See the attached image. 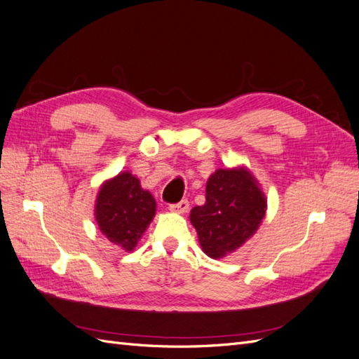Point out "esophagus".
Segmentation results:
<instances>
[{"instance_id": "esophagus-1", "label": "esophagus", "mask_w": 359, "mask_h": 359, "mask_svg": "<svg viewBox=\"0 0 359 359\" xmlns=\"http://www.w3.org/2000/svg\"><path fill=\"white\" fill-rule=\"evenodd\" d=\"M189 206H190L189 201H187V199H182V201H181V202H178V203H172V205H169V210H170L172 212L184 214V212H187V211H189Z\"/></svg>"}]
</instances>
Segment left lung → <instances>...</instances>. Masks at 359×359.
<instances>
[{
	"mask_svg": "<svg viewBox=\"0 0 359 359\" xmlns=\"http://www.w3.org/2000/svg\"><path fill=\"white\" fill-rule=\"evenodd\" d=\"M205 203L194 206L190 222L203 253L220 259L233 253L262 223L266 199L245 168L219 169L208 178Z\"/></svg>",
	"mask_w": 359,
	"mask_h": 359,
	"instance_id": "obj_1",
	"label": "left lung"
}]
</instances>
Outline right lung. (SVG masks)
Listing matches in <instances>:
<instances>
[{
	"label": "right lung",
	"instance_id": "1",
	"mask_svg": "<svg viewBox=\"0 0 359 359\" xmlns=\"http://www.w3.org/2000/svg\"><path fill=\"white\" fill-rule=\"evenodd\" d=\"M95 222L111 243L132 252L156 214V199L130 172L103 182L95 201Z\"/></svg>",
	"mask_w": 359,
	"mask_h": 359
}]
</instances>
